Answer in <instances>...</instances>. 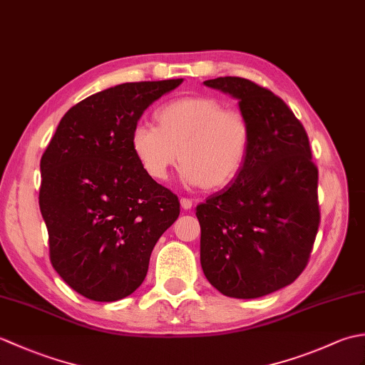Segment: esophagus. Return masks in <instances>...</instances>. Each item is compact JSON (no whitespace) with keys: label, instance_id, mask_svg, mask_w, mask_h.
Here are the masks:
<instances>
[{"label":"esophagus","instance_id":"obj_1","mask_svg":"<svg viewBox=\"0 0 365 365\" xmlns=\"http://www.w3.org/2000/svg\"><path fill=\"white\" fill-rule=\"evenodd\" d=\"M180 205H182L183 210H190V208L192 207V199L182 197V199H180Z\"/></svg>","mask_w":365,"mask_h":365}]
</instances>
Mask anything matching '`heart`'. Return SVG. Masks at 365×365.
I'll return each instance as SVG.
<instances>
[{"label": "heart", "instance_id": "1", "mask_svg": "<svg viewBox=\"0 0 365 365\" xmlns=\"http://www.w3.org/2000/svg\"><path fill=\"white\" fill-rule=\"evenodd\" d=\"M155 118L158 127L138 122L130 133L131 150L153 180H166L177 160L187 187L222 188L243 169L251 130L237 108H224L210 96H188L161 105Z\"/></svg>", "mask_w": 365, "mask_h": 365}]
</instances>
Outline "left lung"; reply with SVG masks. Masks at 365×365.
Segmentation results:
<instances>
[{
    "label": "left lung",
    "mask_w": 365,
    "mask_h": 365,
    "mask_svg": "<svg viewBox=\"0 0 365 365\" xmlns=\"http://www.w3.org/2000/svg\"><path fill=\"white\" fill-rule=\"evenodd\" d=\"M205 86L238 100L251 130L243 169L196 207L200 265L230 298H260L306 268L320 224L319 169L302 123L282 98L240 76Z\"/></svg>",
    "instance_id": "8db88e82"
}]
</instances>
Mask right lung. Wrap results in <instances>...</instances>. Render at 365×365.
Listing matches in <instances>:
<instances>
[{
    "label": "right lung",
    "instance_id": "1",
    "mask_svg": "<svg viewBox=\"0 0 365 365\" xmlns=\"http://www.w3.org/2000/svg\"><path fill=\"white\" fill-rule=\"evenodd\" d=\"M182 81L123 83L81 100L42 155L38 207L51 265L84 298L111 302L133 293L153 246L180 215L178 197L139 165L130 133Z\"/></svg>",
    "mask_w": 365,
    "mask_h": 365
}]
</instances>
